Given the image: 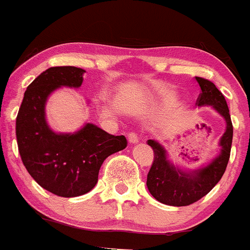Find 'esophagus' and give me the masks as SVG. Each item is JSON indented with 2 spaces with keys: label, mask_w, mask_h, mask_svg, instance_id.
<instances>
[{
  "label": "esophagus",
  "mask_w": 250,
  "mask_h": 250,
  "mask_svg": "<svg viewBox=\"0 0 250 250\" xmlns=\"http://www.w3.org/2000/svg\"><path fill=\"white\" fill-rule=\"evenodd\" d=\"M127 139H129L130 144H138L139 143V138L135 132H130L129 135H127Z\"/></svg>",
  "instance_id": "1"
}]
</instances>
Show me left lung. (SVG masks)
Wrapping results in <instances>:
<instances>
[{
    "label": "left lung",
    "instance_id": "1",
    "mask_svg": "<svg viewBox=\"0 0 250 250\" xmlns=\"http://www.w3.org/2000/svg\"><path fill=\"white\" fill-rule=\"evenodd\" d=\"M195 80L202 90L196 105L211 106L224 118L227 127L220 138L219 155L208 165L193 171L176 167L167 160V150L158 141L147 140V145L154 150V161L147 173V189L158 202L173 207L190 205L207 195L219 183L230 158L233 124L225 98L211 81L203 77H195Z\"/></svg>",
    "mask_w": 250,
    "mask_h": 250
}]
</instances>
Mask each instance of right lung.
Here are the masks:
<instances>
[{
  "instance_id": "right-lung-1",
  "label": "right lung",
  "mask_w": 250,
  "mask_h": 250,
  "mask_svg": "<svg viewBox=\"0 0 250 250\" xmlns=\"http://www.w3.org/2000/svg\"><path fill=\"white\" fill-rule=\"evenodd\" d=\"M83 72L75 66L47 68L27 86L16 119L17 145L28 174L63 198L89 193L104 160L127 145L124 135L107 134L94 124L74 134H56L47 125L45 105L51 92L61 86L80 87Z\"/></svg>"
}]
</instances>
